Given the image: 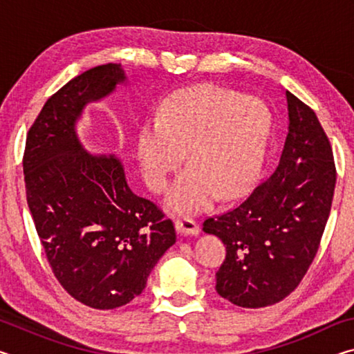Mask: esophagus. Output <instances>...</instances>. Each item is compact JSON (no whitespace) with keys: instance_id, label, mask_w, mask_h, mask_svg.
Returning a JSON list of instances; mask_svg holds the SVG:
<instances>
[{"instance_id":"obj_1","label":"esophagus","mask_w":354,"mask_h":354,"mask_svg":"<svg viewBox=\"0 0 354 354\" xmlns=\"http://www.w3.org/2000/svg\"><path fill=\"white\" fill-rule=\"evenodd\" d=\"M176 231L181 232L184 236H196L200 232V226L194 218L190 217H181L175 221Z\"/></svg>"}]
</instances>
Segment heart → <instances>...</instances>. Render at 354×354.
<instances>
[{
    "instance_id": "1",
    "label": "heart",
    "mask_w": 354,
    "mask_h": 354,
    "mask_svg": "<svg viewBox=\"0 0 354 354\" xmlns=\"http://www.w3.org/2000/svg\"><path fill=\"white\" fill-rule=\"evenodd\" d=\"M268 127L270 115L259 100L212 84L181 88L164 101L159 118L140 124L136 154L142 176L162 194L187 159L190 167L170 194L173 209L194 212L215 196L234 200L259 170Z\"/></svg>"
}]
</instances>
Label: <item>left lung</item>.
Listing matches in <instances>:
<instances>
[{"label": "left lung", "instance_id": "obj_1", "mask_svg": "<svg viewBox=\"0 0 354 354\" xmlns=\"http://www.w3.org/2000/svg\"><path fill=\"white\" fill-rule=\"evenodd\" d=\"M286 97L289 134L278 167L236 207L203 223L226 245L215 289L241 308L272 306L297 289L331 212V143L315 112L293 93Z\"/></svg>", "mask_w": 354, "mask_h": 354}]
</instances>
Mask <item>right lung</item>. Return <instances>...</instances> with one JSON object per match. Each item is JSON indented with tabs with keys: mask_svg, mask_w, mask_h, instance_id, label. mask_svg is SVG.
Masks as SVG:
<instances>
[{
	"mask_svg": "<svg viewBox=\"0 0 354 354\" xmlns=\"http://www.w3.org/2000/svg\"><path fill=\"white\" fill-rule=\"evenodd\" d=\"M124 80L120 64L84 71L48 98L28 131L26 201L46 261L65 292L93 309L133 301L176 242L173 221L134 195L113 156H91L75 122L87 101Z\"/></svg>",
	"mask_w": 354,
	"mask_h": 354,
	"instance_id": "add662e5",
	"label": "right lung"
}]
</instances>
